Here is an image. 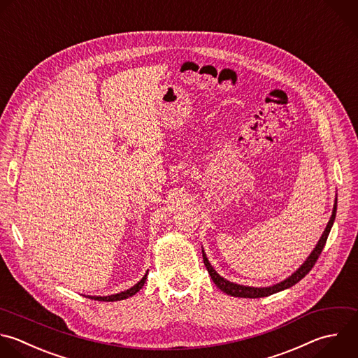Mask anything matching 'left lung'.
I'll return each instance as SVG.
<instances>
[{"instance_id": "8db88e82", "label": "left lung", "mask_w": 358, "mask_h": 358, "mask_svg": "<svg viewBox=\"0 0 358 358\" xmlns=\"http://www.w3.org/2000/svg\"><path fill=\"white\" fill-rule=\"evenodd\" d=\"M336 210H337V199L334 200L331 217H330V220H329V222H327V225H326V228H324V231H323L320 239L317 241L315 249L312 250V253L308 256V259L302 263V266H301L296 271H294V273H292L289 277H287L284 281H280V282H277V284H274V285H271V287H260V288H257V287H248V285H241V284H235V282H231V281L225 280L224 277H221V275L213 268V266L210 264V262H208V259H207L204 250H201V252H203V262H204V266H206L208 274L211 275V280L214 281V284H215L221 291H224L225 294L232 295V296H238V298H262V296H267V295L275 294V292H278V291L287 289V288L295 285L299 280H302V278L312 270V267L315 266V263H316L319 255H320L322 250H323V246H324V243H326V239H327V236H329V232H330V229H331V225H333V222H334Z\"/></svg>"}]
</instances>
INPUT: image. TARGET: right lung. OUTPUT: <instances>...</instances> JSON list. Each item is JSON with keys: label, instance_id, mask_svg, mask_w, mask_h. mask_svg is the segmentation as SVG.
I'll use <instances>...</instances> for the list:
<instances>
[{"label": "right lung", "instance_id": "add662e5", "mask_svg": "<svg viewBox=\"0 0 358 358\" xmlns=\"http://www.w3.org/2000/svg\"><path fill=\"white\" fill-rule=\"evenodd\" d=\"M147 273H148V271H147ZM147 273L144 274V277H143L136 285H133L131 288H129V289H126V291H122V292L113 294V295H108V296H91V295H88V298H92V299H96V301L113 302V301H120V299H126V298H129V296H133L134 294H137V292L143 288V285H144V282H145V280H147Z\"/></svg>", "mask_w": 358, "mask_h": 358}]
</instances>
